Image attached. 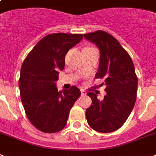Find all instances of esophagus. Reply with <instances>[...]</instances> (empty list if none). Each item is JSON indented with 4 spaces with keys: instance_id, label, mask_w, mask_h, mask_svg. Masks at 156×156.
Listing matches in <instances>:
<instances>
[{
    "instance_id": "esophagus-1",
    "label": "esophagus",
    "mask_w": 156,
    "mask_h": 156,
    "mask_svg": "<svg viewBox=\"0 0 156 156\" xmlns=\"http://www.w3.org/2000/svg\"><path fill=\"white\" fill-rule=\"evenodd\" d=\"M81 94H82V95H86L87 93H86V91L84 90H81Z\"/></svg>"
}]
</instances>
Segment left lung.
Segmentation results:
<instances>
[{
  "label": "left lung",
  "mask_w": 156,
  "mask_h": 156,
  "mask_svg": "<svg viewBox=\"0 0 156 156\" xmlns=\"http://www.w3.org/2000/svg\"><path fill=\"white\" fill-rule=\"evenodd\" d=\"M84 37L99 49L95 78L104 79L107 93L102 100L94 92L87 93L92 99L86 111L87 122L96 131L113 132L123 125L135 106L138 87L135 66L128 53L108 33L98 30Z\"/></svg>",
  "instance_id": "obj_1"
}]
</instances>
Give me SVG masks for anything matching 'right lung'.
<instances>
[{
    "instance_id": "add662e5",
    "label": "right lung",
    "mask_w": 156,
    "mask_h": 156,
    "mask_svg": "<svg viewBox=\"0 0 156 156\" xmlns=\"http://www.w3.org/2000/svg\"><path fill=\"white\" fill-rule=\"evenodd\" d=\"M83 34H51L37 43L21 66L19 88L30 122L45 133L62 131L70 109L81 95L77 87L58 91V71L65 67L66 54L82 41Z\"/></svg>"
}]
</instances>
